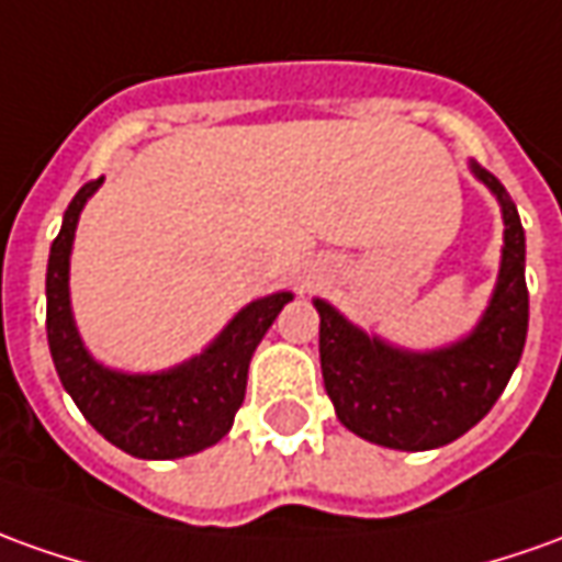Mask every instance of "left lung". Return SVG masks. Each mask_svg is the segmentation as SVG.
I'll return each mask as SVG.
<instances>
[{"label":"left lung","instance_id":"obj_1","mask_svg":"<svg viewBox=\"0 0 562 562\" xmlns=\"http://www.w3.org/2000/svg\"><path fill=\"white\" fill-rule=\"evenodd\" d=\"M471 168L502 201L505 250L493 303L468 339L428 355L401 351L315 300L324 389L348 431L379 447L419 452L462 437L493 409L524 355L529 290L520 214L490 170Z\"/></svg>","mask_w":562,"mask_h":562}]
</instances>
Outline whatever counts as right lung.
I'll return each mask as SVG.
<instances>
[{
    "mask_svg": "<svg viewBox=\"0 0 562 562\" xmlns=\"http://www.w3.org/2000/svg\"><path fill=\"white\" fill-rule=\"evenodd\" d=\"M100 180L85 183L69 201L64 226L57 232L48 257V348L57 376L81 416L119 450L137 459H180L204 447H214L229 435L235 413L247 389V367L259 339L272 327L278 312L290 303V293H272L241 308L204 355L183 367L149 376H127L106 370L81 346L69 312V250L76 238L85 201L94 195Z\"/></svg>",
    "mask_w": 562,
    "mask_h": 562,
    "instance_id": "right-lung-1",
    "label": "right lung"
}]
</instances>
